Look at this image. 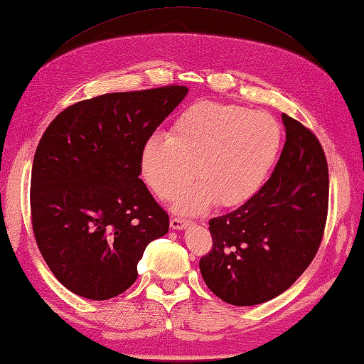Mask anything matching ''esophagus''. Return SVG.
Listing matches in <instances>:
<instances>
[{"label":"esophagus","mask_w":364,"mask_h":364,"mask_svg":"<svg viewBox=\"0 0 364 364\" xmlns=\"http://www.w3.org/2000/svg\"><path fill=\"white\" fill-rule=\"evenodd\" d=\"M190 224H192V222L187 220V219H178V218L171 219L172 230H183V228H187Z\"/></svg>","instance_id":"obj_1"}]
</instances>
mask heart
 Listing matches in <instances>:
<instances>
[{
    "label": "heart",
    "instance_id": "1",
    "mask_svg": "<svg viewBox=\"0 0 364 364\" xmlns=\"http://www.w3.org/2000/svg\"><path fill=\"white\" fill-rule=\"evenodd\" d=\"M282 149V126L272 114L201 100L172 123L168 139L144 142L139 168L153 195L171 201L195 177L198 183L176 201V211L200 214L219 203L245 205L269 177Z\"/></svg>",
    "mask_w": 364,
    "mask_h": 364
}]
</instances>
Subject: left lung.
<instances>
[{"instance_id": "obj_1", "label": "left lung", "mask_w": 364, "mask_h": 364, "mask_svg": "<svg viewBox=\"0 0 364 364\" xmlns=\"http://www.w3.org/2000/svg\"><path fill=\"white\" fill-rule=\"evenodd\" d=\"M286 142L262 188L243 206L209 220L213 250L203 279L227 304L270 301L294 284L321 245L329 174L320 140L283 113Z\"/></svg>"}]
</instances>
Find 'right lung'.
I'll use <instances>...</instances> for the list:
<instances>
[{
  "label": "right lung",
  "instance_id": "obj_1",
  "mask_svg": "<svg viewBox=\"0 0 364 364\" xmlns=\"http://www.w3.org/2000/svg\"><path fill=\"white\" fill-rule=\"evenodd\" d=\"M187 92L104 94L70 105L44 131L31 168V227L50 272L75 294L107 301L124 292L145 247L168 233L139 156Z\"/></svg>",
  "mask_w": 364,
  "mask_h": 364
}]
</instances>
